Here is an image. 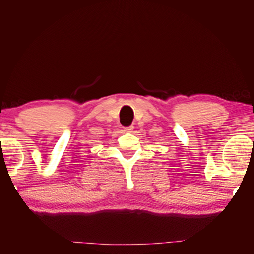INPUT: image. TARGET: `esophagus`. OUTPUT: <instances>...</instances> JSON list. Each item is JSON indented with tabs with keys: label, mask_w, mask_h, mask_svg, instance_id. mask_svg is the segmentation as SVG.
<instances>
[{
	"label": "esophagus",
	"mask_w": 254,
	"mask_h": 254,
	"mask_svg": "<svg viewBox=\"0 0 254 254\" xmlns=\"http://www.w3.org/2000/svg\"><path fill=\"white\" fill-rule=\"evenodd\" d=\"M133 130H134V127H133V126H131V127H123V131H124V132H127V133L132 132Z\"/></svg>",
	"instance_id": "34e87169"
}]
</instances>
